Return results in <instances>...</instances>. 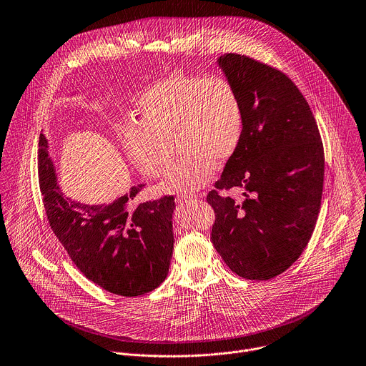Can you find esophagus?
Instances as JSON below:
<instances>
[{"instance_id":"esophagus-1","label":"esophagus","mask_w":366,"mask_h":366,"mask_svg":"<svg viewBox=\"0 0 366 366\" xmlns=\"http://www.w3.org/2000/svg\"><path fill=\"white\" fill-rule=\"evenodd\" d=\"M197 197L195 195H191V194H184V195H178L177 201L181 202V204H187V202H191L192 199H195Z\"/></svg>"}]
</instances>
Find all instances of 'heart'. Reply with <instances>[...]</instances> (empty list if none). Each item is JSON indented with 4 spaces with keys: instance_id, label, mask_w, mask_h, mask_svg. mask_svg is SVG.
<instances>
[{
    "instance_id": "1",
    "label": "heart",
    "mask_w": 366,
    "mask_h": 366,
    "mask_svg": "<svg viewBox=\"0 0 366 366\" xmlns=\"http://www.w3.org/2000/svg\"><path fill=\"white\" fill-rule=\"evenodd\" d=\"M139 122L122 131V144L137 168L151 178L165 175L175 142L182 158L161 184L165 192L205 185L217 164L231 159L242 141V97L228 78L172 74L154 82L138 101Z\"/></svg>"
}]
</instances>
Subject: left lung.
Returning a JSON list of instances; mask_svg holds the SVG:
<instances>
[{"mask_svg": "<svg viewBox=\"0 0 366 366\" xmlns=\"http://www.w3.org/2000/svg\"><path fill=\"white\" fill-rule=\"evenodd\" d=\"M219 66L245 111L242 141L207 195L215 222L211 241L232 272L268 281L307 248L324 189V145L302 92L282 71L228 52ZM239 187L237 202L222 192Z\"/></svg>", "mask_w": 366, "mask_h": 366, "instance_id": "1", "label": "left lung"}]
</instances>
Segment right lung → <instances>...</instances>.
Segmentation results:
<instances>
[{"label": "right lung", "instance_id": "obj_1", "mask_svg": "<svg viewBox=\"0 0 366 366\" xmlns=\"http://www.w3.org/2000/svg\"><path fill=\"white\" fill-rule=\"evenodd\" d=\"M38 178L52 232L91 282L115 295L138 297L165 281L174 249V195L135 204L144 188L137 185L109 205L72 201L56 185L42 134Z\"/></svg>", "mask_w": 366, "mask_h": 366}]
</instances>
